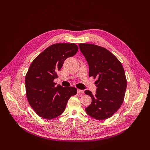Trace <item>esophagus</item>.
<instances>
[{
    "instance_id": "esophagus-1",
    "label": "esophagus",
    "mask_w": 150,
    "mask_h": 150,
    "mask_svg": "<svg viewBox=\"0 0 150 150\" xmlns=\"http://www.w3.org/2000/svg\"><path fill=\"white\" fill-rule=\"evenodd\" d=\"M78 94H83V93H84V91L78 89Z\"/></svg>"
}]
</instances>
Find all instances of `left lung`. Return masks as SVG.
Instances as JSON below:
<instances>
[{
  "label": "left lung",
  "mask_w": 150,
  "mask_h": 150,
  "mask_svg": "<svg viewBox=\"0 0 150 150\" xmlns=\"http://www.w3.org/2000/svg\"><path fill=\"white\" fill-rule=\"evenodd\" d=\"M79 46L89 65V76L98 78L96 94L85 91L92 99L86 112L98 120L108 119L119 110L124 100L127 81L123 67L105 48L91 44H79Z\"/></svg>",
  "instance_id": "left-lung-1"
}]
</instances>
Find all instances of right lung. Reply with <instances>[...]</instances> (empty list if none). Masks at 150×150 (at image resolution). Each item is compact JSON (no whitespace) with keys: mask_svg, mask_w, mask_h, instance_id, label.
Masks as SVG:
<instances>
[{"mask_svg":"<svg viewBox=\"0 0 150 150\" xmlns=\"http://www.w3.org/2000/svg\"><path fill=\"white\" fill-rule=\"evenodd\" d=\"M78 51L74 43L51 45L31 63L25 78L26 96L34 111L44 119L52 120L64 112L71 96L77 93L74 87L56 86L54 79L67 57Z\"/></svg>","mask_w":150,"mask_h":150,"instance_id":"right-lung-1","label":"right lung"}]
</instances>
